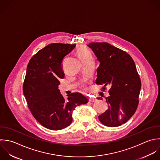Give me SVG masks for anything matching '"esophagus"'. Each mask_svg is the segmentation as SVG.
<instances>
[{
  "mask_svg": "<svg viewBox=\"0 0 160 160\" xmlns=\"http://www.w3.org/2000/svg\"><path fill=\"white\" fill-rule=\"evenodd\" d=\"M89 102H94L96 101V99L95 98H89Z\"/></svg>",
  "mask_w": 160,
  "mask_h": 160,
  "instance_id": "34e87169",
  "label": "esophagus"
}]
</instances>
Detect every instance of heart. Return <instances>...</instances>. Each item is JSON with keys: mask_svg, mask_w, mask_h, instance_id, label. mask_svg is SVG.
<instances>
[{"mask_svg": "<svg viewBox=\"0 0 160 160\" xmlns=\"http://www.w3.org/2000/svg\"><path fill=\"white\" fill-rule=\"evenodd\" d=\"M77 54L81 60L92 57L90 51L87 48H86L85 47H82L78 49Z\"/></svg>", "mask_w": 160, "mask_h": 160, "instance_id": "1", "label": "heart"}]
</instances>
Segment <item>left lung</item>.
<instances>
[{
    "label": "left lung",
    "mask_w": 160,
    "mask_h": 160,
    "mask_svg": "<svg viewBox=\"0 0 160 160\" xmlns=\"http://www.w3.org/2000/svg\"><path fill=\"white\" fill-rule=\"evenodd\" d=\"M87 46L100 62L96 83L103 84V89L110 86V95L105 98L108 108L98 119L107 127H119L133 115L138 107L141 80L135 63L126 52L107 42H92Z\"/></svg>",
    "instance_id": "obj_1"
}]
</instances>
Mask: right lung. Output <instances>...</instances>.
<instances>
[{
	"mask_svg": "<svg viewBox=\"0 0 160 160\" xmlns=\"http://www.w3.org/2000/svg\"><path fill=\"white\" fill-rule=\"evenodd\" d=\"M75 47V44H49L34 55L27 65L23 92L28 107L37 121L52 130L68 127L75 108L88 102L80 93L67 95L65 100L58 89L59 80L65 76L62 62Z\"/></svg>",
	"mask_w": 160,
	"mask_h": 160,
	"instance_id": "add662e5",
	"label": "right lung"
}]
</instances>
